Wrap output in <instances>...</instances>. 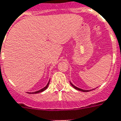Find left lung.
Returning a JSON list of instances; mask_svg holds the SVG:
<instances>
[{"label":"left lung","instance_id":"1","mask_svg":"<svg viewBox=\"0 0 121 121\" xmlns=\"http://www.w3.org/2000/svg\"><path fill=\"white\" fill-rule=\"evenodd\" d=\"M71 83V86H72L74 88V89H77V90H79V91H83V92H88V91H91V90H83V89H80V88H77V87H76V86H74V85H73V84L71 83Z\"/></svg>","mask_w":121,"mask_h":121}]
</instances>
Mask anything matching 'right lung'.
Wrapping results in <instances>:
<instances>
[{
	"label": "right lung",
	"mask_w": 121,
	"mask_h": 121,
	"mask_svg": "<svg viewBox=\"0 0 121 121\" xmlns=\"http://www.w3.org/2000/svg\"><path fill=\"white\" fill-rule=\"evenodd\" d=\"M49 83H50V81H49V82L48 83V84H47V86H45V87H44L43 89H40V90H39V91H35V92H33V93H33V94H36V93H41V92H42V91H45V89H47V88H48V84H49Z\"/></svg>",
	"instance_id": "add662e5"
}]
</instances>
